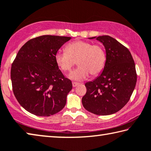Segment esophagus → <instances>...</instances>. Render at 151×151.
<instances>
[{"mask_svg": "<svg viewBox=\"0 0 151 151\" xmlns=\"http://www.w3.org/2000/svg\"><path fill=\"white\" fill-rule=\"evenodd\" d=\"M78 85H79V83H76V82H73V87H76V86H78Z\"/></svg>", "mask_w": 151, "mask_h": 151, "instance_id": "esophagus-1", "label": "esophagus"}]
</instances>
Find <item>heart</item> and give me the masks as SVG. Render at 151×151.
<instances>
[{"instance_id": "obj_1", "label": "heart", "mask_w": 151, "mask_h": 151, "mask_svg": "<svg viewBox=\"0 0 151 151\" xmlns=\"http://www.w3.org/2000/svg\"><path fill=\"white\" fill-rule=\"evenodd\" d=\"M55 61L64 72H68L76 64L78 66L72 71L68 78L74 81H83L89 73L92 76L100 74L104 69L107 61L106 52L101 44H93L87 41H76L68 44L66 52L58 51Z\"/></svg>"}]
</instances>
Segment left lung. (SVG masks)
<instances>
[{"mask_svg":"<svg viewBox=\"0 0 151 151\" xmlns=\"http://www.w3.org/2000/svg\"><path fill=\"white\" fill-rule=\"evenodd\" d=\"M95 38L104 45L107 61L102 73L85 83L87 93L82 104L91 113L107 116L118 111L128 102L137 75L134 61L127 47L109 35L88 39Z\"/></svg>","mask_w":151,"mask_h":151,"instance_id":"obj_1","label":"left lung"}]
</instances>
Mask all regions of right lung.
I'll return each instance as SVG.
<instances>
[{
	"label": "right lung",
	"mask_w": 151,
	"mask_h": 151,
	"mask_svg": "<svg viewBox=\"0 0 151 151\" xmlns=\"http://www.w3.org/2000/svg\"><path fill=\"white\" fill-rule=\"evenodd\" d=\"M70 37L45 35L29 40L11 66L13 93L24 109L38 116H50L64 108L73 85L64 77L55 54Z\"/></svg>",
	"instance_id": "1"
}]
</instances>
